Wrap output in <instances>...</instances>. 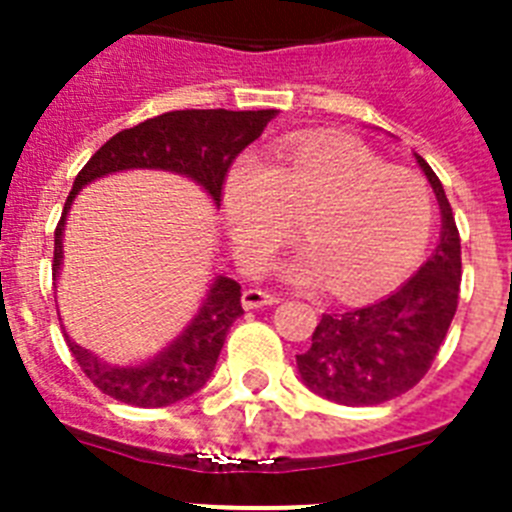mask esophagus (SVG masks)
<instances>
[{"label":"esophagus","instance_id":"esophagus-1","mask_svg":"<svg viewBox=\"0 0 512 512\" xmlns=\"http://www.w3.org/2000/svg\"><path fill=\"white\" fill-rule=\"evenodd\" d=\"M280 298L277 295H269L264 290H246L243 293V306L246 308H264V306H277Z\"/></svg>","mask_w":512,"mask_h":512}]
</instances>
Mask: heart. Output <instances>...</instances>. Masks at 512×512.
I'll return each mask as SVG.
<instances>
[{"instance_id": "b5f03b06", "label": "heart", "mask_w": 512, "mask_h": 512, "mask_svg": "<svg viewBox=\"0 0 512 512\" xmlns=\"http://www.w3.org/2000/svg\"><path fill=\"white\" fill-rule=\"evenodd\" d=\"M225 211L246 266L264 264L301 222L308 251L295 277L327 280L340 298L377 295L403 280L434 230L424 180L350 138H295L272 164L240 156L225 175Z\"/></svg>"}]
</instances>
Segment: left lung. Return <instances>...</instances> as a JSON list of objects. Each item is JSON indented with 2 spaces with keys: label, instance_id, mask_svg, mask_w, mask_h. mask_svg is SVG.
<instances>
[{
  "label": "left lung",
  "instance_id": "8db88e82",
  "mask_svg": "<svg viewBox=\"0 0 512 512\" xmlns=\"http://www.w3.org/2000/svg\"><path fill=\"white\" fill-rule=\"evenodd\" d=\"M439 209L437 251L411 280L371 306L324 314L298 361L303 382L340 405H377L416 387L445 342L460 293V232L445 188L418 156Z\"/></svg>",
  "mask_w": 512,
  "mask_h": 512
}]
</instances>
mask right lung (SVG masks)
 <instances>
[{
	"label": "right lung",
	"instance_id": "1",
	"mask_svg": "<svg viewBox=\"0 0 512 512\" xmlns=\"http://www.w3.org/2000/svg\"><path fill=\"white\" fill-rule=\"evenodd\" d=\"M272 117L274 109H256V112L180 109V112H164L135 128L112 135L78 172L73 190L67 196L62 217L54 230V277L62 264L65 214L83 185L117 170H135V167L170 170L193 177L219 204L230 164L238 159L240 151L259 138ZM240 314H243L240 285L235 280L219 277L211 285L193 324L177 337L175 345L143 366H128V369L107 366L91 356L86 348L75 345L70 337L65 340L80 371L104 395L135 405V408H164V405L188 398L209 382L227 332Z\"/></svg>",
	"mask_w": 512,
	"mask_h": 512
}]
</instances>
